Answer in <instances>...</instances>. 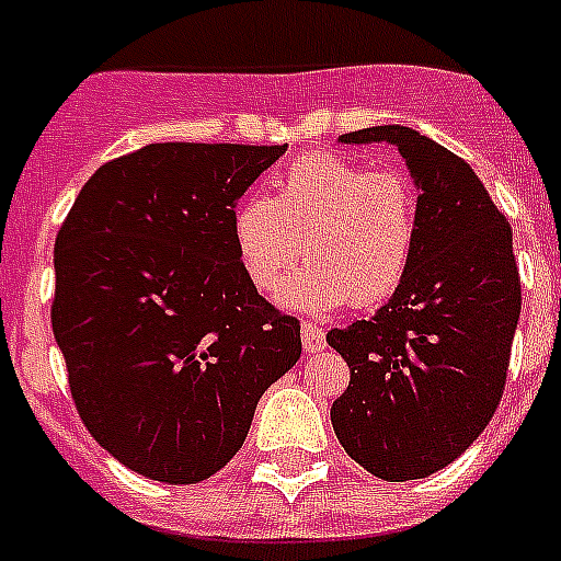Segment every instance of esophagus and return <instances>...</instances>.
<instances>
[{
    "label": "esophagus",
    "instance_id": "obj_1",
    "mask_svg": "<svg viewBox=\"0 0 561 561\" xmlns=\"http://www.w3.org/2000/svg\"><path fill=\"white\" fill-rule=\"evenodd\" d=\"M300 336H304L306 354H320V351H325V331L317 323L300 325Z\"/></svg>",
    "mask_w": 561,
    "mask_h": 561
}]
</instances>
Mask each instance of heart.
<instances>
[{"mask_svg":"<svg viewBox=\"0 0 561 561\" xmlns=\"http://www.w3.org/2000/svg\"><path fill=\"white\" fill-rule=\"evenodd\" d=\"M415 238L419 193L408 173L336 153L300 157L272 196L247 193L232 213V244L257 291H275L304 252L309 264L280 300L309 314L388 300L408 277Z\"/></svg>","mask_w":561,"mask_h":561,"instance_id":"obj_1","label":"heart"}]
</instances>
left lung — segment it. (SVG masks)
Masks as SVG:
<instances>
[{
	"instance_id": "obj_1",
	"label": "left lung",
	"mask_w": 561,
	"mask_h": 561,
	"mask_svg": "<svg viewBox=\"0 0 561 561\" xmlns=\"http://www.w3.org/2000/svg\"><path fill=\"white\" fill-rule=\"evenodd\" d=\"M340 142L399 148L419 191V238L388 304L325 336L351 368L331 424L362 469L419 480L472 447L503 399L523 300L512 227L472 168L415 128Z\"/></svg>"
}]
</instances>
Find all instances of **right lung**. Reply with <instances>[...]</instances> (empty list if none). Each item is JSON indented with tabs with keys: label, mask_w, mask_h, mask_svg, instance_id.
I'll use <instances>...</instances> for the list:
<instances>
[{
	"label": "right lung",
	"mask_w": 561,
	"mask_h": 561,
	"mask_svg": "<svg viewBox=\"0 0 561 561\" xmlns=\"http://www.w3.org/2000/svg\"><path fill=\"white\" fill-rule=\"evenodd\" d=\"M286 146L151 142L89 176L56 238L53 334L92 438L142 478L207 480L300 359L257 295L232 213Z\"/></svg>",
	"instance_id": "add662e5"
}]
</instances>
